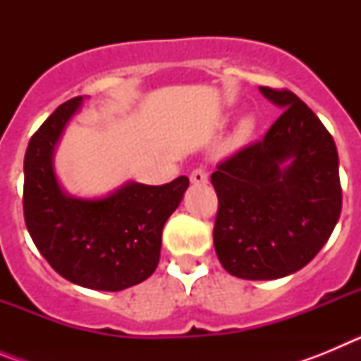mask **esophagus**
Instances as JSON below:
<instances>
[{
	"instance_id": "34e87169",
	"label": "esophagus",
	"mask_w": 361,
	"mask_h": 361,
	"mask_svg": "<svg viewBox=\"0 0 361 361\" xmlns=\"http://www.w3.org/2000/svg\"><path fill=\"white\" fill-rule=\"evenodd\" d=\"M190 178L193 184H206L208 183V168L206 166H197L195 170L191 171Z\"/></svg>"
}]
</instances>
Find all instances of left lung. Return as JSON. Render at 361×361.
<instances>
[{
	"mask_svg": "<svg viewBox=\"0 0 361 361\" xmlns=\"http://www.w3.org/2000/svg\"><path fill=\"white\" fill-rule=\"evenodd\" d=\"M260 92L283 108L282 116L260 141L212 173L219 197L216 257L229 275L244 280L282 279L307 266L342 212L333 135L291 90L260 86Z\"/></svg>",
	"mask_w": 361,
	"mask_h": 361,
	"instance_id": "8db88e82",
	"label": "left lung"
}]
</instances>
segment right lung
Wrapping results in <instances>:
<instances>
[{"instance_id": "add662e5", "label": "right lung", "mask_w": 361, "mask_h": 361, "mask_svg": "<svg viewBox=\"0 0 361 361\" xmlns=\"http://www.w3.org/2000/svg\"><path fill=\"white\" fill-rule=\"evenodd\" d=\"M82 97L57 106L30 137L25 153L23 215L47 262L70 282L95 291H123L157 269L162 228L183 200L188 177L162 186L130 183L97 200L65 195L52 153Z\"/></svg>"}]
</instances>
